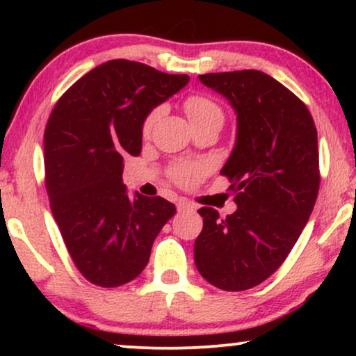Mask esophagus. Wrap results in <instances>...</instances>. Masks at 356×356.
<instances>
[{
	"instance_id": "34e87169",
	"label": "esophagus",
	"mask_w": 356,
	"mask_h": 356,
	"mask_svg": "<svg viewBox=\"0 0 356 356\" xmlns=\"http://www.w3.org/2000/svg\"><path fill=\"white\" fill-rule=\"evenodd\" d=\"M177 206H178V212H194L196 211V204L189 202L188 199H179Z\"/></svg>"
}]
</instances>
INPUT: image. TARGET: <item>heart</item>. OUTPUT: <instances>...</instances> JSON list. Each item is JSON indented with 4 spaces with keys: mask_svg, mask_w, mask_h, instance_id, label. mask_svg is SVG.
I'll use <instances>...</instances> for the list:
<instances>
[{
    "mask_svg": "<svg viewBox=\"0 0 356 356\" xmlns=\"http://www.w3.org/2000/svg\"><path fill=\"white\" fill-rule=\"evenodd\" d=\"M184 111H186L189 121L193 124L202 123V121L223 118L222 108L218 106L217 102H213L211 97L206 95H189L186 100H184ZM160 116V108H154L150 113L145 116L143 123V131L144 134H147L155 121ZM207 172V163L206 162H189V160H181V162L173 163L170 167V178L173 179L175 183L179 184V186H194L199 179L204 177V173Z\"/></svg>",
    "mask_w": 356,
    "mask_h": 356,
    "instance_id": "heart-1",
    "label": "heart"
}]
</instances>
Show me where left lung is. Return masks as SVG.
Wrapping results in <instances>:
<instances>
[{"mask_svg": "<svg viewBox=\"0 0 356 356\" xmlns=\"http://www.w3.org/2000/svg\"><path fill=\"white\" fill-rule=\"evenodd\" d=\"M236 113V144L222 175L230 179L236 211L222 218L201 207L194 262L220 290L259 285L286 259L319 193L318 131L308 106L262 71L201 74Z\"/></svg>", "mask_w": 356, "mask_h": 356, "instance_id": "1", "label": "left lung"}]
</instances>
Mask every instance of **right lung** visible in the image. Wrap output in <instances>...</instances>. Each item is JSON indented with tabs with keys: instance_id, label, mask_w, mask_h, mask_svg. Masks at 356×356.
Segmentation results:
<instances>
[{
	"instance_id": "obj_1",
	"label": "right lung",
	"mask_w": 356,
	"mask_h": 356,
	"mask_svg": "<svg viewBox=\"0 0 356 356\" xmlns=\"http://www.w3.org/2000/svg\"><path fill=\"white\" fill-rule=\"evenodd\" d=\"M188 82V74L111 60L76 81L48 118L50 207L72 262L90 284L111 289L134 280L177 212L160 196L129 197L121 175L123 157L140 154L145 116Z\"/></svg>"
}]
</instances>
